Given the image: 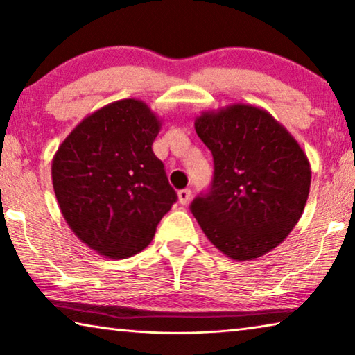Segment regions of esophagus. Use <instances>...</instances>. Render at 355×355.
Listing matches in <instances>:
<instances>
[{
    "label": "esophagus",
    "mask_w": 355,
    "mask_h": 355,
    "mask_svg": "<svg viewBox=\"0 0 355 355\" xmlns=\"http://www.w3.org/2000/svg\"><path fill=\"white\" fill-rule=\"evenodd\" d=\"M189 199H191V189H189V188L180 189V191H178V200H180V204L187 205V204L189 202Z\"/></svg>",
    "instance_id": "esophagus-1"
}]
</instances>
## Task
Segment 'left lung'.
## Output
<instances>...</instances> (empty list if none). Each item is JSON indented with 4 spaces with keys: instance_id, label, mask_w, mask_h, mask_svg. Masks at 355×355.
<instances>
[{
    "instance_id": "1",
    "label": "left lung",
    "mask_w": 355,
    "mask_h": 355,
    "mask_svg": "<svg viewBox=\"0 0 355 355\" xmlns=\"http://www.w3.org/2000/svg\"><path fill=\"white\" fill-rule=\"evenodd\" d=\"M194 127L215 166L210 191L191 202L194 218L232 260L266 255L303 215L311 187L308 156L282 124L253 105L204 111Z\"/></svg>"
}]
</instances>
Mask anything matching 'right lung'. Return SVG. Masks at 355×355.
<instances>
[{
  "label": "right lung",
  "instance_id": "right-lung-1",
  "mask_svg": "<svg viewBox=\"0 0 355 355\" xmlns=\"http://www.w3.org/2000/svg\"><path fill=\"white\" fill-rule=\"evenodd\" d=\"M161 121L141 100L124 98L84 118L52 159L63 218L100 255L144 250L177 193L153 153Z\"/></svg>",
  "mask_w": 355,
  "mask_h": 355
}]
</instances>
